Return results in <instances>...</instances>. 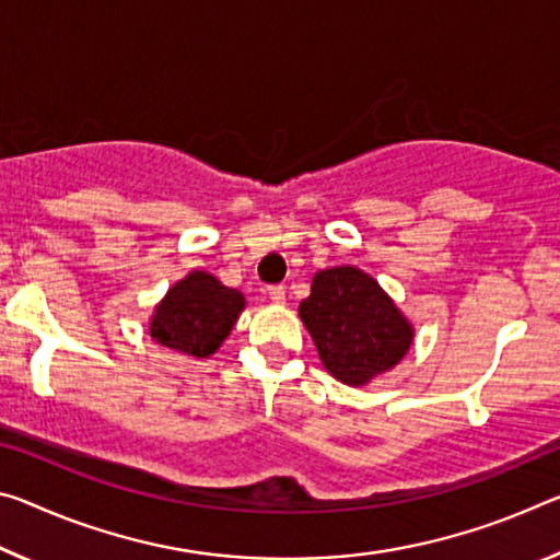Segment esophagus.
I'll return each instance as SVG.
<instances>
[{"mask_svg":"<svg viewBox=\"0 0 560 560\" xmlns=\"http://www.w3.org/2000/svg\"><path fill=\"white\" fill-rule=\"evenodd\" d=\"M266 294H269L273 304H287V289L283 287H269L266 289Z\"/></svg>","mask_w":560,"mask_h":560,"instance_id":"1","label":"esophagus"}]
</instances>
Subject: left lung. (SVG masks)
<instances>
[{"label":"left lung","mask_w":560,"mask_h":560,"mask_svg":"<svg viewBox=\"0 0 560 560\" xmlns=\"http://www.w3.org/2000/svg\"><path fill=\"white\" fill-rule=\"evenodd\" d=\"M299 316L328 374L346 386H366L392 371L413 343V326L401 308L357 266L318 271Z\"/></svg>","instance_id":"8db88e82"}]
</instances>
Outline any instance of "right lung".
<instances>
[{"mask_svg": "<svg viewBox=\"0 0 560 560\" xmlns=\"http://www.w3.org/2000/svg\"><path fill=\"white\" fill-rule=\"evenodd\" d=\"M244 306L242 291L224 287L207 271H191L159 301L149 334L184 357L209 359L232 334Z\"/></svg>", "mask_w": 560, "mask_h": 560, "instance_id": "right-lung-1", "label": "right lung"}]
</instances>
